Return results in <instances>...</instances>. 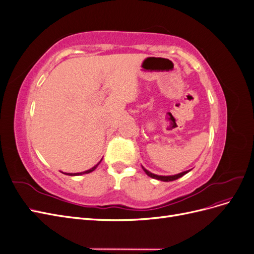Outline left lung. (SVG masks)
<instances>
[{
  "label": "left lung",
  "mask_w": 254,
  "mask_h": 254,
  "mask_svg": "<svg viewBox=\"0 0 254 254\" xmlns=\"http://www.w3.org/2000/svg\"><path fill=\"white\" fill-rule=\"evenodd\" d=\"M142 168H143V171L145 172V174L147 175V176H149V177H151V178H153V179H158V180H161V181H165V182L177 180L178 178H180V177L184 176V175L188 174V173L190 172V171H187V172L180 173V174H178V175H175V176H158V175H155V174H151V173H150V172H148L147 170H145L144 167H142Z\"/></svg>",
  "instance_id": "left-lung-1"
}]
</instances>
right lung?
Segmentation results:
<instances>
[{"label": "right lung", "instance_id": "obj_1", "mask_svg": "<svg viewBox=\"0 0 254 254\" xmlns=\"http://www.w3.org/2000/svg\"><path fill=\"white\" fill-rule=\"evenodd\" d=\"M99 164V163H98ZM98 164H96L94 167H92V168H90V170H88V171H86V172H82V173H76V174H65V175H68V176H77V175H82V174H89V173H91V172H93L95 168L97 167V165Z\"/></svg>", "mask_w": 254, "mask_h": 254}]
</instances>
